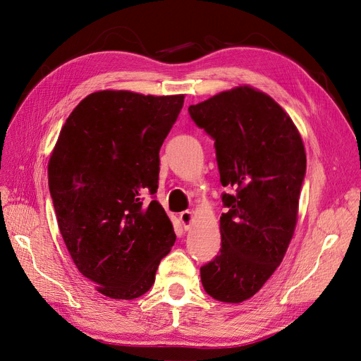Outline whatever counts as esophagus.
<instances>
[{
	"instance_id": "obj_1",
	"label": "esophagus",
	"mask_w": 361,
	"mask_h": 361,
	"mask_svg": "<svg viewBox=\"0 0 361 361\" xmlns=\"http://www.w3.org/2000/svg\"><path fill=\"white\" fill-rule=\"evenodd\" d=\"M180 222H181V225H183V228H184L185 231H188V230H190V226H192V222H193V214H192L190 211L181 212V214H180Z\"/></svg>"
}]
</instances>
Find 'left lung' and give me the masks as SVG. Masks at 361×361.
<instances>
[{
  "label": "left lung",
  "mask_w": 361,
  "mask_h": 361,
  "mask_svg": "<svg viewBox=\"0 0 361 361\" xmlns=\"http://www.w3.org/2000/svg\"><path fill=\"white\" fill-rule=\"evenodd\" d=\"M215 140L226 212L219 255L200 268L204 291L224 302L253 297L279 267L297 224L306 152L287 112L250 86L188 106Z\"/></svg>",
  "instance_id": "obj_1"
}]
</instances>
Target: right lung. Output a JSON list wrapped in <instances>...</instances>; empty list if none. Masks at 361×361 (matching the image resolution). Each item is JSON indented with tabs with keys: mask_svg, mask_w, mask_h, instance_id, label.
<instances>
[{
	"mask_svg": "<svg viewBox=\"0 0 361 361\" xmlns=\"http://www.w3.org/2000/svg\"><path fill=\"white\" fill-rule=\"evenodd\" d=\"M184 94L101 90L73 109L48 164L49 193L80 274L111 298L133 300L155 282L176 243L158 190L159 149Z\"/></svg>",
	"mask_w": 361,
	"mask_h": 361,
	"instance_id": "obj_1",
	"label": "right lung"
}]
</instances>
